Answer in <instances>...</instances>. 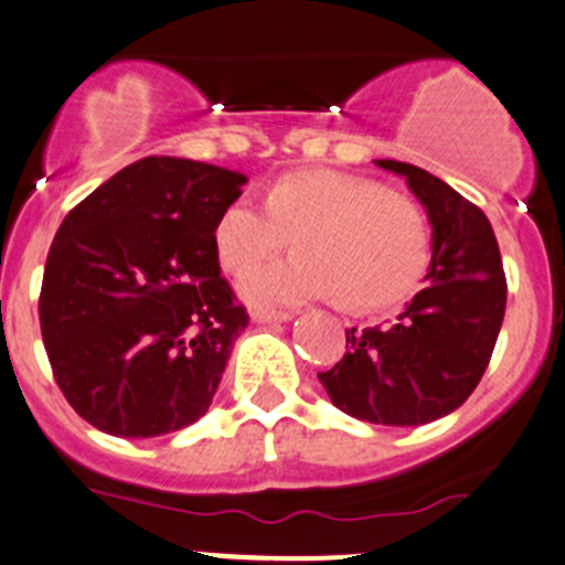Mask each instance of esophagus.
<instances>
[{
  "mask_svg": "<svg viewBox=\"0 0 565 565\" xmlns=\"http://www.w3.org/2000/svg\"><path fill=\"white\" fill-rule=\"evenodd\" d=\"M250 318L253 323H288V320H294V312H285V309H253Z\"/></svg>",
  "mask_w": 565,
  "mask_h": 565,
  "instance_id": "esophagus-1",
  "label": "esophagus"
}]
</instances>
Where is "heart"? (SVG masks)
<instances>
[{"instance_id":"b5f03b06","label":"heart","mask_w":565,"mask_h":565,"mask_svg":"<svg viewBox=\"0 0 565 565\" xmlns=\"http://www.w3.org/2000/svg\"><path fill=\"white\" fill-rule=\"evenodd\" d=\"M290 235L301 254L242 275L239 294L250 305L339 299L353 312H374L406 299L434 256L428 212L417 199L339 169H296L271 180L264 202L234 199L212 239L221 264L239 271Z\"/></svg>"}]
</instances>
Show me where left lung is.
Wrapping results in <instances>:
<instances>
[{"label":"left lung","instance_id":"1","mask_svg":"<svg viewBox=\"0 0 565 565\" xmlns=\"http://www.w3.org/2000/svg\"><path fill=\"white\" fill-rule=\"evenodd\" d=\"M406 178L434 228L426 288L391 326L348 329V353L320 372L331 404L380 426H423L458 409L482 380L507 309V277L484 212L445 180L380 159Z\"/></svg>","mask_w":565,"mask_h":565}]
</instances>
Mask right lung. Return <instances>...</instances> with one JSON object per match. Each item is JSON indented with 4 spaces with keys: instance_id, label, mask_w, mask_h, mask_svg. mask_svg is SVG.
I'll use <instances>...</instances> for the list:
<instances>
[{
    "instance_id": "obj_1",
    "label": "right lung",
    "mask_w": 565,
    "mask_h": 565,
    "mask_svg": "<svg viewBox=\"0 0 565 565\" xmlns=\"http://www.w3.org/2000/svg\"><path fill=\"white\" fill-rule=\"evenodd\" d=\"M247 178L148 156L64 217L45 260L40 326L72 409L120 439L196 423L247 326L212 232Z\"/></svg>"
}]
</instances>
